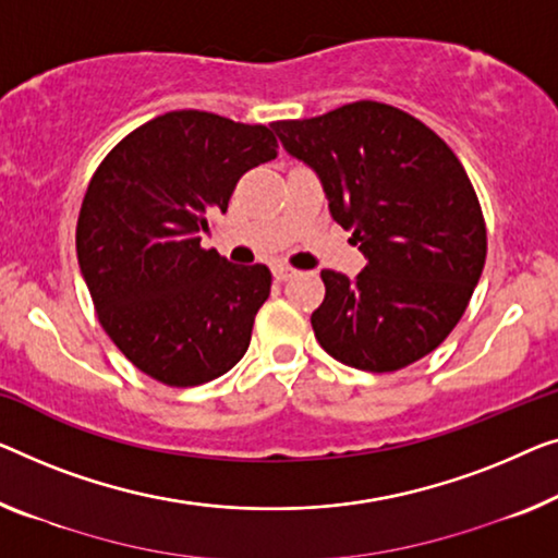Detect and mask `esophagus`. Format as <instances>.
I'll return each instance as SVG.
<instances>
[{
	"label": "esophagus",
	"instance_id": "34e87169",
	"mask_svg": "<svg viewBox=\"0 0 558 558\" xmlns=\"http://www.w3.org/2000/svg\"><path fill=\"white\" fill-rule=\"evenodd\" d=\"M295 268H290V265H282V263H278V265H272V276H276V280H290L295 276Z\"/></svg>",
	"mask_w": 558,
	"mask_h": 558
}]
</instances>
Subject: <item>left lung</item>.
<instances>
[{
  "label": "left lung",
  "instance_id": "8db88e82",
  "mask_svg": "<svg viewBox=\"0 0 558 558\" xmlns=\"http://www.w3.org/2000/svg\"><path fill=\"white\" fill-rule=\"evenodd\" d=\"M282 147L320 178L332 220L365 268L323 270L311 315L332 359L390 373L444 343L486 263V222L453 149L409 112L361 99L311 120L272 122Z\"/></svg>",
  "mask_w": 558,
  "mask_h": 558
}]
</instances>
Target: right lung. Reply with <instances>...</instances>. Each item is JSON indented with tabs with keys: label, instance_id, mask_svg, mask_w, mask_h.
Wrapping results in <instances>:
<instances>
[{
	"label": "right lung",
	"instance_id": "right-lung-1",
	"mask_svg": "<svg viewBox=\"0 0 558 558\" xmlns=\"http://www.w3.org/2000/svg\"><path fill=\"white\" fill-rule=\"evenodd\" d=\"M276 155L265 124L178 110L130 132L89 180L77 220L82 278L107 336L149 378L199 386L245 355L272 276L199 240L238 180Z\"/></svg>",
	"mask_w": 558,
	"mask_h": 558
}]
</instances>
